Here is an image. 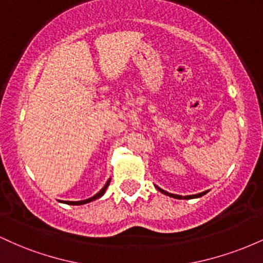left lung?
Instances as JSON below:
<instances>
[{"label": "left lung", "instance_id": "obj_1", "mask_svg": "<svg viewBox=\"0 0 263 263\" xmlns=\"http://www.w3.org/2000/svg\"><path fill=\"white\" fill-rule=\"evenodd\" d=\"M156 188L159 190V192L161 193H163V194H165V195H168V197H172V198H176V199H194V198H200V197H203V195H205L208 193V190L206 192H203V193H199V194H194V195H185V197H182V195H177V194H171V193H168V192H165V190H163V189H161L159 188V186H157L156 185Z\"/></svg>", "mask_w": 263, "mask_h": 263}]
</instances>
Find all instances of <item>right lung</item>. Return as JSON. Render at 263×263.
Returning a JSON list of instances; mask_svg holds the SVG:
<instances>
[{"instance_id": "1", "label": "right lung", "mask_w": 263, "mask_h": 263, "mask_svg": "<svg viewBox=\"0 0 263 263\" xmlns=\"http://www.w3.org/2000/svg\"><path fill=\"white\" fill-rule=\"evenodd\" d=\"M110 180H111V179H108L107 182H106V184H105V185H104V188H102V189L100 190V192L98 193V194H95V195H93V197H91V198L85 199V200H80V201H63V203L69 204V205H83V204L90 203V201H92V200H96V199L101 198L102 195L105 194V192H106V189H107V186H108V184H110Z\"/></svg>"}]
</instances>
